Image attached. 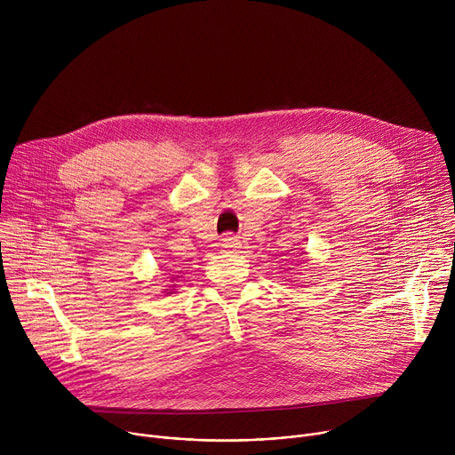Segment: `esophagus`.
<instances>
[{"mask_svg": "<svg viewBox=\"0 0 455 455\" xmlns=\"http://www.w3.org/2000/svg\"><path fill=\"white\" fill-rule=\"evenodd\" d=\"M221 248H223V251H235L237 248H241V243H239L237 237L228 234V235H225L221 239Z\"/></svg>", "mask_w": 455, "mask_h": 455, "instance_id": "esophagus-1", "label": "esophagus"}]
</instances>
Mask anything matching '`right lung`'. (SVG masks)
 Masks as SVG:
<instances>
[{"mask_svg": "<svg viewBox=\"0 0 455 455\" xmlns=\"http://www.w3.org/2000/svg\"><path fill=\"white\" fill-rule=\"evenodd\" d=\"M176 279H180V275H176V277H172V279H171V283H176ZM174 290H176V284H169V286H167V288H165V291H164V293H167V295H171V293H172V291H174Z\"/></svg>", "mask_w": 455, "mask_h": 455, "instance_id": "right-lung-1", "label": "right lung"}]
</instances>
